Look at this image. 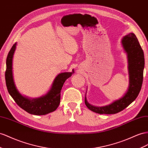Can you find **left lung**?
Masks as SVG:
<instances>
[{
    "instance_id": "1",
    "label": "left lung",
    "mask_w": 148,
    "mask_h": 148,
    "mask_svg": "<svg viewBox=\"0 0 148 148\" xmlns=\"http://www.w3.org/2000/svg\"><path fill=\"white\" fill-rule=\"evenodd\" d=\"M123 49L127 54L130 83L127 92L122 98L109 105L98 107L88 102L86 95L85 103L88 108L99 114H115L120 112L137 98L142 86L145 57L138 40L133 33L125 35L121 40Z\"/></svg>"
}]
</instances>
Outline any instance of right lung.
<instances>
[{"label": "right lung", "mask_w": 148, "mask_h": 148, "mask_svg": "<svg viewBox=\"0 0 148 148\" xmlns=\"http://www.w3.org/2000/svg\"><path fill=\"white\" fill-rule=\"evenodd\" d=\"M16 45L17 43H15L11 48L6 60L5 77L8 91L15 103L27 113L35 115H44L53 112L57 110L60 102V92L63 84L74 73V70H72V72L58 74L55 78L50 90L45 95L33 99L23 97L16 88L13 77L12 60Z\"/></svg>", "instance_id": "1"}]
</instances>
